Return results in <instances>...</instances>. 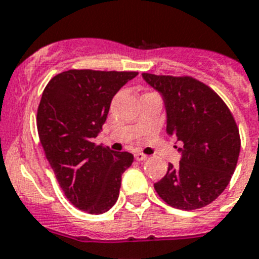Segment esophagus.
<instances>
[{
    "instance_id": "1",
    "label": "esophagus",
    "mask_w": 259,
    "mask_h": 259,
    "mask_svg": "<svg viewBox=\"0 0 259 259\" xmlns=\"http://www.w3.org/2000/svg\"><path fill=\"white\" fill-rule=\"evenodd\" d=\"M134 158L137 159V161H146V159L148 158V156L144 153H142V152H135Z\"/></svg>"
}]
</instances>
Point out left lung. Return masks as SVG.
<instances>
[{"label":"left lung","instance_id":"obj_1","mask_svg":"<svg viewBox=\"0 0 259 259\" xmlns=\"http://www.w3.org/2000/svg\"><path fill=\"white\" fill-rule=\"evenodd\" d=\"M142 76L162 97L166 133L183 143L179 165L168 163L154 189L174 208H202L224 192L235 171L240 152L235 120L224 101L195 79Z\"/></svg>","mask_w":259,"mask_h":259}]
</instances>
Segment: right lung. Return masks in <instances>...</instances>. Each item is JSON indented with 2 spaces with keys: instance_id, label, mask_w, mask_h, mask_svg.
I'll return each instance as SVG.
<instances>
[{
  "instance_id": "right-lung-1",
  "label": "right lung",
  "mask_w": 259,
  "mask_h": 259,
  "mask_svg": "<svg viewBox=\"0 0 259 259\" xmlns=\"http://www.w3.org/2000/svg\"><path fill=\"white\" fill-rule=\"evenodd\" d=\"M135 71L69 70L53 76L45 88L37 127L46 157L67 199L92 214L116 203L121 175L134 157L96 146L111 101Z\"/></svg>"
}]
</instances>
